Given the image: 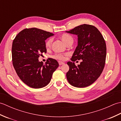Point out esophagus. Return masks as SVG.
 <instances>
[{"mask_svg":"<svg viewBox=\"0 0 121 121\" xmlns=\"http://www.w3.org/2000/svg\"><path fill=\"white\" fill-rule=\"evenodd\" d=\"M59 65H64L65 64V63L63 62H61V61H59Z\"/></svg>","mask_w":121,"mask_h":121,"instance_id":"34e87169","label":"esophagus"}]
</instances>
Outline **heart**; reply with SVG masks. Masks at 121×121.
Wrapping results in <instances>:
<instances>
[{
    "instance_id": "heart-1",
    "label": "heart",
    "mask_w": 121,
    "mask_h": 121,
    "mask_svg": "<svg viewBox=\"0 0 121 121\" xmlns=\"http://www.w3.org/2000/svg\"><path fill=\"white\" fill-rule=\"evenodd\" d=\"M61 39L62 40L63 42L66 43V45H69L70 43H73L74 39L72 36L69 34L65 33L60 36ZM53 42V39L52 38H49L45 42V47L47 49H49L51 48L52 46V43ZM67 53H56L55 55L52 56V58H55L58 60H64L65 59V56H67Z\"/></svg>"
}]
</instances>
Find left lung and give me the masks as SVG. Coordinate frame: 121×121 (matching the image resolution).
<instances>
[{
	"mask_svg": "<svg viewBox=\"0 0 121 121\" xmlns=\"http://www.w3.org/2000/svg\"><path fill=\"white\" fill-rule=\"evenodd\" d=\"M66 32L78 36V46L71 60L75 62L82 59L80 65L67 63L69 70L66 78L71 85L83 88L91 85L101 75L104 67L107 55L105 40L94 25L84 24Z\"/></svg>",
	"mask_w": 121,
	"mask_h": 121,
	"instance_id": "8db88e82",
	"label": "left lung"
}]
</instances>
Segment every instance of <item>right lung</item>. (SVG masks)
I'll return each instance as SVG.
<instances>
[{
  "mask_svg": "<svg viewBox=\"0 0 121 121\" xmlns=\"http://www.w3.org/2000/svg\"><path fill=\"white\" fill-rule=\"evenodd\" d=\"M52 35L51 33L33 27L21 30L13 41V65L19 78L32 88L47 86L59 66L57 61L52 58H48L45 65L38 61L40 56L47 52L45 40Z\"/></svg>",
  "mask_w": 121,
  "mask_h": 121,
  "instance_id": "1",
  "label": "right lung"
}]
</instances>
